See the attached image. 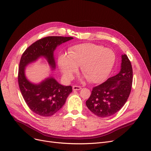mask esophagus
I'll return each mask as SVG.
<instances>
[{"label": "esophagus", "mask_w": 151, "mask_h": 151, "mask_svg": "<svg viewBox=\"0 0 151 151\" xmlns=\"http://www.w3.org/2000/svg\"><path fill=\"white\" fill-rule=\"evenodd\" d=\"M82 88L81 86H74L73 87H72V89L73 90H79Z\"/></svg>", "instance_id": "obj_1"}]
</instances>
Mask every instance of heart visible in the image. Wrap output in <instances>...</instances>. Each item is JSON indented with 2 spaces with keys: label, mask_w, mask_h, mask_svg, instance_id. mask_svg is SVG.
Wrapping results in <instances>:
<instances>
[{
  "label": "heart",
  "mask_w": 151,
  "mask_h": 151,
  "mask_svg": "<svg viewBox=\"0 0 151 151\" xmlns=\"http://www.w3.org/2000/svg\"><path fill=\"white\" fill-rule=\"evenodd\" d=\"M115 61V53L110 48L82 43L70 47L68 55L60 56L58 63L66 80H70L78 66H81V71L88 81L99 83L110 74Z\"/></svg>",
  "instance_id": "obj_1"
}]
</instances>
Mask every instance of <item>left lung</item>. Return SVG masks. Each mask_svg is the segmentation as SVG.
<instances>
[{
	"mask_svg": "<svg viewBox=\"0 0 151 151\" xmlns=\"http://www.w3.org/2000/svg\"><path fill=\"white\" fill-rule=\"evenodd\" d=\"M122 58L119 73L93 87L86 101L90 111L99 117L106 118L116 113L129 96L132 83V65L126 55H122Z\"/></svg>",
	"mask_w": 151,
	"mask_h": 151,
	"instance_id": "obj_1",
	"label": "left lung"
}]
</instances>
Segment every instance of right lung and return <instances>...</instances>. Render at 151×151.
<instances>
[{"label":"right lung","mask_w":151,"mask_h":151,"mask_svg":"<svg viewBox=\"0 0 151 151\" xmlns=\"http://www.w3.org/2000/svg\"><path fill=\"white\" fill-rule=\"evenodd\" d=\"M73 39L72 37H47L30 45L24 51L19 64L18 82L23 97L29 108L41 116H50L64 105L72 92L71 86H64L50 77L38 84L30 82L25 76L26 66L39 58L45 57L52 69L56 68L54 51L56 47Z\"/></svg>","instance_id":"add662e5"}]
</instances>
